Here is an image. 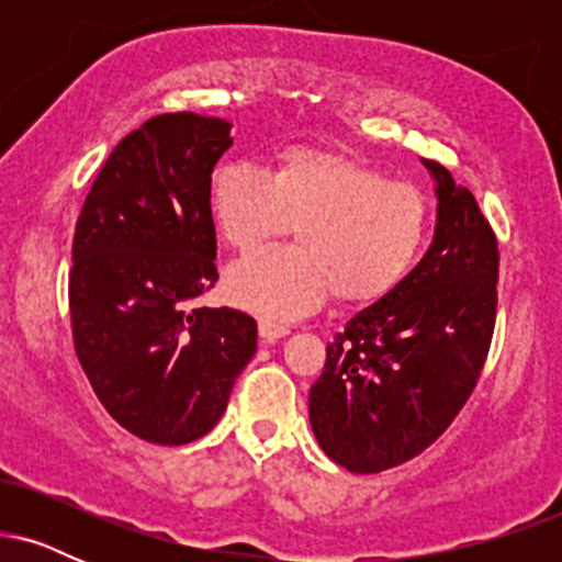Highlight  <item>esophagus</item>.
Returning a JSON list of instances; mask_svg holds the SVG:
<instances>
[{"mask_svg": "<svg viewBox=\"0 0 562 562\" xmlns=\"http://www.w3.org/2000/svg\"><path fill=\"white\" fill-rule=\"evenodd\" d=\"M290 333V327L285 325H277V322H269V319H261L259 322V335L263 344H277L280 338H285Z\"/></svg>", "mask_w": 562, "mask_h": 562, "instance_id": "1", "label": "esophagus"}]
</instances>
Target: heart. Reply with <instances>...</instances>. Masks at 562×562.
I'll return each instance as SVG.
<instances>
[{
    "label": "heart",
    "instance_id": "heart-1",
    "mask_svg": "<svg viewBox=\"0 0 562 562\" xmlns=\"http://www.w3.org/2000/svg\"><path fill=\"white\" fill-rule=\"evenodd\" d=\"M216 232L237 250L277 240L293 224L295 245L237 261L224 290L235 306L293 319L325 299L370 303L391 293L428 240V200L375 166L314 147L280 153L272 171L218 166L209 184Z\"/></svg>",
    "mask_w": 562,
    "mask_h": 562
}]
</instances>
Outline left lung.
Returning a JSON list of instances; mask_svg holds the SVG:
<instances>
[{
  "label": "left lung",
  "instance_id": "obj_1",
  "mask_svg": "<svg viewBox=\"0 0 562 562\" xmlns=\"http://www.w3.org/2000/svg\"><path fill=\"white\" fill-rule=\"evenodd\" d=\"M436 232L391 293L346 322L308 391L322 451L351 473H380L428 449L468 402L496 317L499 250L468 187L436 160Z\"/></svg>",
  "mask_w": 562,
  "mask_h": 562
}]
</instances>
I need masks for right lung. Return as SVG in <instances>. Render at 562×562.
Listing matches in <instances>:
<instances>
[{"label":"right lung","instance_id":"add662e5","mask_svg":"<svg viewBox=\"0 0 562 562\" xmlns=\"http://www.w3.org/2000/svg\"><path fill=\"white\" fill-rule=\"evenodd\" d=\"M229 128L198 113L145 121L113 147L76 224V357L113 420L164 447L214 428L256 353L254 317L192 308L218 280L209 184Z\"/></svg>","mask_w":562,"mask_h":562}]
</instances>
